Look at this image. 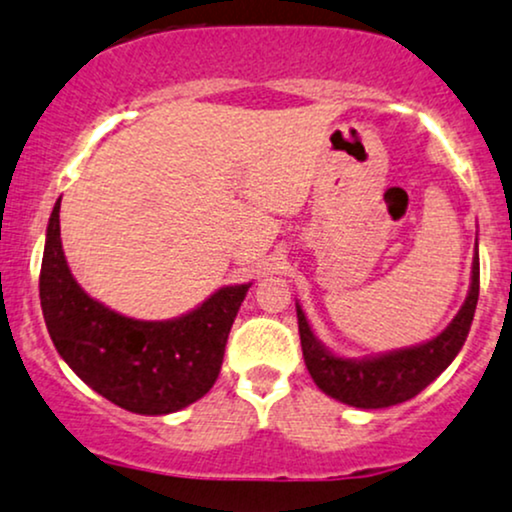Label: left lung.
<instances>
[{
    "mask_svg": "<svg viewBox=\"0 0 512 512\" xmlns=\"http://www.w3.org/2000/svg\"><path fill=\"white\" fill-rule=\"evenodd\" d=\"M477 301L479 252L474 255L472 284H469V293L464 298L460 313L438 337L428 339L424 344L407 346V349H395L366 358H344L332 354L310 330L308 317L296 303L305 368L325 395L339 399L349 407L385 409L392 404H402L431 385L450 366L452 358L460 354L469 327H472Z\"/></svg>",
    "mask_w": 512,
    "mask_h": 512,
    "instance_id": "1",
    "label": "left lung"
}]
</instances>
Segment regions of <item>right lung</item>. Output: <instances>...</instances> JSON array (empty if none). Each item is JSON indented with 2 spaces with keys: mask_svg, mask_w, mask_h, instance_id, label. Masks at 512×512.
Masks as SVG:
<instances>
[{
  "mask_svg": "<svg viewBox=\"0 0 512 512\" xmlns=\"http://www.w3.org/2000/svg\"><path fill=\"white\" fill-rule=\"evenodd\" d=\"M248 289L223 286L173 320L115 313L76 284L62 250L60 199L52 209L40 267V305L52 344L91 390L134 414H173L207 395Z\"/></svg>",
  "mask_w": 512,
  "mask_h": 512,
  "instance_id": "right-lung-1",
  "label": "right lung"
}]
</instances>
